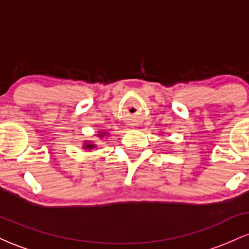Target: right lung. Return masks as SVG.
Instances as JSON below:
<instances>
[{"mask_svg":"<svg viewBox=\"0 0 249 249\" xmlns=\"http://www.w3.org/2000/svg\"><path fill=\"white\" fill-rule=\"evenodd\" d=\"M96 136L98 137V138L103 139L104 137L108 136V131L107 130H105V131L99 130L98 132H97ZM83 142H84V144H83L82 146H83V148H84V150H93V148H97V144H96V142H93L92 141H84Z\"/></svg>","mask_w":249,"mask_h":249,"instance_id":"right-lung-1","label":"right lung"}]
</instances>
